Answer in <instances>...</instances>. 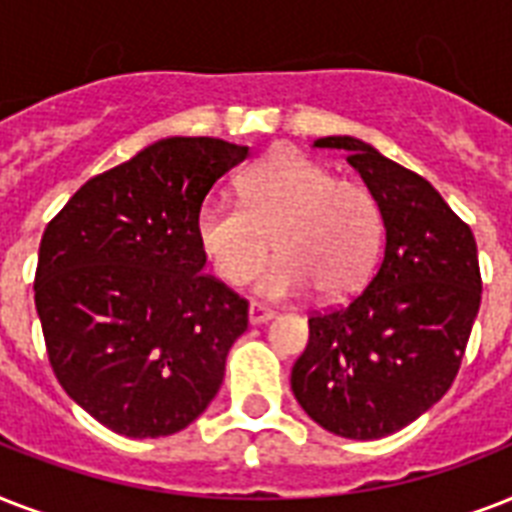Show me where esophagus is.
Wrapping results in <instances>:
<instances>
[{"label":"esophagus","instance_id":"obj_1","mask_svg":"<svg viewBox=\"0 0 512 512\" xmlns=\"http://www.w3.org/2000/svg\"><path fill=\"white\" fill-rule=\"evenodd\" d=\"M273 316H276V311L268 308V305L249 303V321H252V324H265V321H271Z\"/></svg>","mask_w":512,"mask_h":512}]
</instances>
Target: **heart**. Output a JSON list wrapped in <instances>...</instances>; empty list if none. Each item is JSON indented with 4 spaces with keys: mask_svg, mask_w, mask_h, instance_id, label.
<instances>
[{
    "mask_svg": "<svg viewBox=\"0 0 512 512\" xmlns=\"http://www.w3.org/2000/svg\"><path fill=\"white\" fill-rule=\"evenodd\" d=\"M380 201L311 156L281 148L239 180V204L204 201L196 241L215 276L231 287L255 279L271 249L279 260L260 289L295 297L316 289L335 300L356 292L382 247Z\"/></svg>",
    "mask_w": 512,
    "mask_h": 512,
    "instance_id": "b5f03b06",
    "label": "heart"
}]
</instances>
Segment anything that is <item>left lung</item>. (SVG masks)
<instances>
[{"mask_svg":"<svg viewBox=\"0 0 512 512\" xmlns=\"http://www.w3.org/2000/svg\"><path fill=\"white\" fill-rule=\"evenodd\" d=\"M313 146L348 151L380 201L385 255L361 295L311 313L292 393L324 430L372 441L452 388L481 305L478 249L470 225L417 172L348 135Z\"/></svg>","mask_w":512,"mask_h":512,"instance_id":"8db88e82","label":"left lung"}]
</instances>
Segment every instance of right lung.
<instances>
[{
	"instance_id": "obj_1",
	"label": "right lung",
	"mask_w": 512,
	"mask_h": 512,
	"mask_svg": "<svg viewBox=\"0 0 512 512\" xmlns=\"http://www.w3.org/2000/svg\"><path fill=\"white\" fill-rule=\"evenodd\" d=\"M247 146L167 138L90 177L44 228L34 303L68 396L114 433L172 436L223 385L249 303L201 273L196 212Z\"/></svg>"
}]
</instances>
